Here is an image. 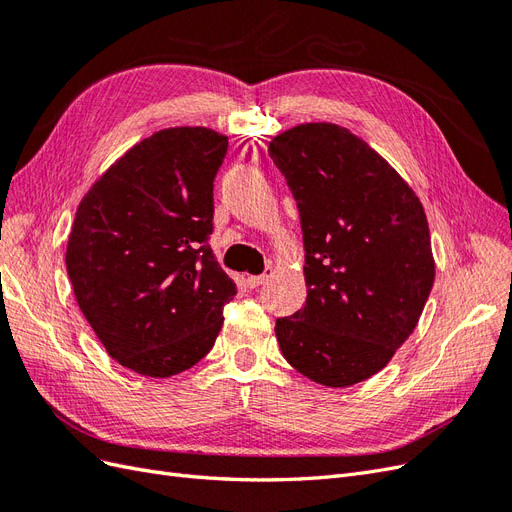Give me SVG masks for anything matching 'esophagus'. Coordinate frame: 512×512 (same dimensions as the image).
<instances>
[{
    "label": "esophagus",
    "mask_w": 512,
    "mask_h": 512,
    "mask_svg": "<svg viewBox=\"0 0 512 512\" xmlns=\"http://www.w3.org/2000/svg\"><path fill=\"white\" fill-rule=\"evenodd\" d=\"M269 275H271V269H267L262 275H250L245 282H247V286H250V288H258V286H262V284L269 280Z\"/></svg>",
    "instance_id": "esophagus-1"
}]
</instances>
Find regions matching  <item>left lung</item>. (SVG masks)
Returning <instances> with one entry per match:
<instances>
[{
	"label": "left lung",
	"mask_w": 512,
	"mask_h": 512,
	"mask_svg": "<svg viewBox=\"0 0 512 512\" xmlns=\"http://www.w3.org/2000/svg\"><path fill=\"white\" fill-rule=\"evenodd\" d=\"M297 200L307 299L275 320L284 359L333 389L393 359L423 314L436 265L421 200L397 170L335 123H303L269 145Z\"/></svg>",
	"instance_id": "obj_1"
}]
</instances>
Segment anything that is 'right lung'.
<instances>
[{"mask_svg": "<svg viewBox=\"0 0 512 512\" xmlns=\"http://www.w3.org/2000/svg\"><path fill=\"white\" fill-rule=\"evenodd\" d=\"M228 138L168 128L134 145L81 200L68 239L74 297L106 352L151 378L213 348L237 294L215 258L213 181Z\"/></svg>", "mask_w": 512, "mask_h": 512, "instance_id": "obj_1", "label": "right lung"}]
</instances>
